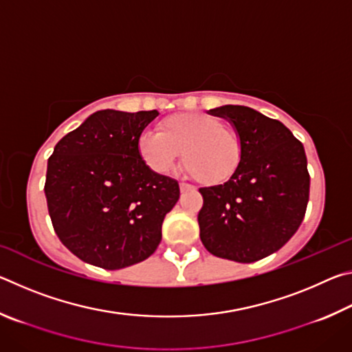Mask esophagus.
<instances>
[{
	"mask_svg": "<svg viewBox=\"0 0 352 352\" xmlns=\"http://www.w3.org/2000/svg\"><path fill=\"white\" fill-rule=\"evenodd\" d=\"M195 188L192 186V184H189V183H180V190L182 192H186V190H194Z\"/></svg>",
	"mask_w": 352,
	"mask_h": 352,
	"instance_id": "obj_1",
	"label": "esophagus"
}]
</instances>
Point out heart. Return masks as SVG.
Masks as SVG:
<instances>
[{"label":"heart","instance_id":"1","mask_svg":"<svg viewBox=\"0 0 352 352\" xmlns=\"http://www.w3.org/2000/svg\"><path fill=\"white\" fill-rule=\"evenodd\" d=\"M158 133L140 136L138 148L148 168L166 174L180 158L205 186L223 184L239 169L243 140L236 129L205 113H177L158 122Z\"/></svg>","mask_w":352,"mask_h":352}]
</instances>
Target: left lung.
Returning <instances> with one entry per match:
<instances>
[{"label": "left lung", "instance_id": "obj_1", "mask_svg": "<svg viewBox=\"0 0 352 352\" xmlns=\"http://www.w3.org/2000/svg\"><path fill=\"white\" fill-rule=\"evenodd\" d=\"M230 119L243 140L236 174L200 188V239L217 258L250 264L278 252L305 219L311 177L301 141L276 119L250 107L210 110Z\"/></svg>", "mask_w": 352, "mask_h": 352}]
</instances>
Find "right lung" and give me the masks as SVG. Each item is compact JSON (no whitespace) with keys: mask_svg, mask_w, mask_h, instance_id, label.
Instances as JSON below:
<instances>
[{"mask_svg":"<svg viewBox=\"0 0 352 352\" xmlns=\"http://www.w3.org/2000/svg\"><path fill=\"white\" fill-rule=\"evenodd\" d=\"M157 110L96 111L57 142L45 195L58 239L88 264L118 270L147 259L180 186L148 169L138 141Z\"/></svg>","mask_w":352,"mask_h":352,"instance_id":"obj_1","label":"right lung"}]
</instances>
